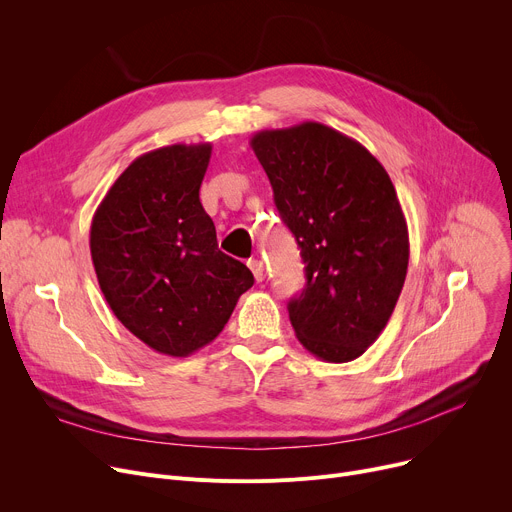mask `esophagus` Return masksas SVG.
Masks as SVG:
<instances>
[{
  "instance_id": "34e87169",
  "label": "esophagus",
  "mask_w": 512,
  "mask_h": 512,
  "mask_svg": "<svg viewBox=\"0 0 512 512\" xmlns=\"http://www.w3.org/2000/svg\"><path fill=\"white\" fill-rule=\"evenodd\" d=\"M249 267H251V271H253V276H255V280H257V282H261V280L265 278V267H263V261H259V259H251V261H249Z\"/></svg>"
}]
</instances>
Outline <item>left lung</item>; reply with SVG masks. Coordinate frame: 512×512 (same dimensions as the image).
I'll use <instances>...</instances> for the list:
<instances>
[{"instance_id": "left-lung-1", "label": "left lung", "mask_w": 512, "mask_h": 512, "mask_svg": "<svg viewBox=\"0 0 512 512\" xmlns=\"http://www.w3.org/2000/svg\"><path fill=\"white\" fill-rule=\"evenodd\" d=\"M251 148L306 265L288 302L298 342L350 362L377 342L405 282L410 238L395 187L362 144L323 123L257 131Z\"/></svg>"}]
</instances>
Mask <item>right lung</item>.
I'll use <instances>...</instances> for the list:
<instances>
[{"instance_id":"obj_1","label":"right lung","mask_w":512,"mask_h":512,"mask_svg":"<svg viewBox=\"0 0 512 512\" xmlns=\"http://www.w3.org/2000/svg\"><path fill=\"white\" fill-rule=\"evenodd\" d=\"M212 144L135 158L90 226V253L115 317L152 350L183 358L208 346L251 286V269L218 249L199 201Z\"/></svg>"}]
</instances>
